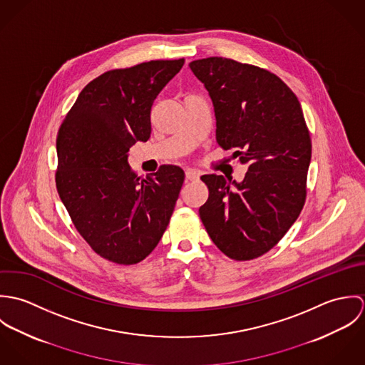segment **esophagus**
Returning a JSON list of instances; mask_svg holds the SVG:
<instances>
[{
    "mask_svg": "<svg viewBox=\"0 0 365 365\" xmlns=\"http://www.w3.org/2000/svg\"><path fill=\"white\" fill-rule=\"evenodd\" d=\"M185 178H187V181H197V180H200V173H197L195 170H187Z\"/></svg>",
    "mask_w": 365,
    "mask_h": 365,
    "instance_id": "34e87169",
    "label": "esophagus"
}]
</instances>
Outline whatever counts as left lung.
<instances>
[{
  "mask_svg": "<svg viewBox=\"0 0 365 365\" xmlns=\"http://www.w3.org/2000/svg\"><path fill=\"white\" fill-rule=\"evenodd\" d=\"M216 118V142L247 165L242 182L202 175L208 201L201 220L217 249L236 261L271 250L307 200L312 143L292 90L275 74L225 57L194 60Z\"/></svg>",
  "mask_w": 365,
  "mask_h": 365,
  "instance_id": "left-lung-1",
  "label": "left lung"
}]
</instances>
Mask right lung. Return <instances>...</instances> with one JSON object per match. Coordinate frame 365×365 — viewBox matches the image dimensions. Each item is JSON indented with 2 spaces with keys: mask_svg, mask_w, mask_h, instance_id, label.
<instances>
[{
  "mask_svg": "<svg viewBox=\"0 0 365 365\" xmlns=\"http://www.w3.org/2000/svg\"><path fill=\"white\" fill-rule=\"evenodd\" d=\"M184 58L109 70L88 83L56 140V187L76 229L106 260L130 265L160 242L178 200L184 171L161 165L140 178L129 149L148 142L152 106Z\"/></svg>",
  "mask_w": 365,
  "mask_h": 365,
  "instance_id": "1",
  "label": "right lung"
}]
</instances>
